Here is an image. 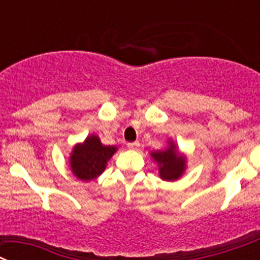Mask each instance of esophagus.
I'll use <instances>...</instances> for the list:
<instances>
[{
  "label": "esophagus",
  "instance_id": "obj_1",
  "mask_svg": "<svg viewBox=\"0 0 260 260\" xmlns=\"http://www.w3.org/2000/svg\"><path fill=\"white\" fill-rule=\"evenodd\" d=\"M140 146V142L139 141H135V142H129V144H128V147H129V149H132V150H135V149H137V147Z\"/></svg>",
  "mask_w": 260,
  "mask_h": 260
}]
</instances>
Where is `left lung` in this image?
I'll use <instances>...</instances> for the list:
<instances>
[{
	"instance_id": "left-lung-1",
	"label": "left lung",
	"mask_w": 260,
	"mask_h": 260,
	"mask_svg": "<svg viewBox=\"0 0 260 260\" xmlns=\"http://www.w3.org/2000/svg\"><path fill=\"white\" fill-rule=\"evenodd\" d=\"M151 156L159 163V175L163 180H176L185 170V158L176 151V146L170 144L165 151L151 153Z\"/></svg>"
}]
</instances>
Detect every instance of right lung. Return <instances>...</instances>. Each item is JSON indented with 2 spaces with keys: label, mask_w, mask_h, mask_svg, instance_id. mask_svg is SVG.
<instances>
[{
  "label": "right lung",
  "mask_w": 260,
  "mask_h": 260,
  "mask_svg": "<svg viewBox=\"0 0 260 260\" xmlns=\"http://www.w3.org/2000/svg\"><path fill=\"white\" fill-rule=\"evenodd\" d=\"M115 151V146H104L97 136H89L84 144L76 145L72 151L70 158L72 172L84 181L95 179L104 172L107 160Z\"/></svg>",
  "instance_id": "obj_1"
}]
</instances>
